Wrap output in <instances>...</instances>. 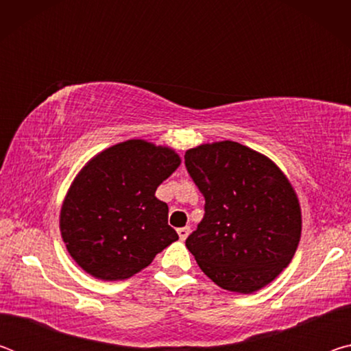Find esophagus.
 <instances>
[{
	"label": "esophagus",
	"instance_id": "obj_1",
	"mask_svg": "<svg viewBox=\"0 0 351 351\" xmlns=\"http://www.w3.org/2000/svg\"><path fill=\"white\" fill-rule=\"evenodd\" d=\"M189 234H190V228H187V226H186V228L178 229V235H180L181 240H186L187 237H189Z\"/></svg>",
	"mask_w": 351,
	"mask_h": 351
}]
</instances>
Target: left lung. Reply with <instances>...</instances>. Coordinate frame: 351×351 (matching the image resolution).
<instances>
[{"mask_svg": "<svg viewBox=\"0 0 351 351\" xmlns=\"http://www.w3.org/2000/svg\"><path fill=\"white\" fill-rule=\"evenodd\" d=\"M204 217L186 246L218 287L249 294L274 280L300 240L299 201L277 165L239 142L186 152Z\"/></svg>", "mask_w": 351, "mask_h": 351, "instance_id": "1", "label": "left lung"}]
</instances>
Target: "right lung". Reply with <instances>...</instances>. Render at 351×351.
I'll list each match as a JSON object with an SVG mask.
<instances>
[{
  "label": "right lung",
  "mask_w": 351,
  "mask_h": 351,
  "mask_svg": "<svg viewBox=\"0 0 351 351\" xmlns=\"http://www.w3.org/2000/svg\"><path fill=\"white\" fill-rule=\"evenodd\" d=\"M180 162L170 148L132 139L85 165L60 213L63 241L79 266L102 280H123L178 240L169 206L154 192Z\"/></svg>",
  "instance_id": "obj_1"
}]
</instances>
